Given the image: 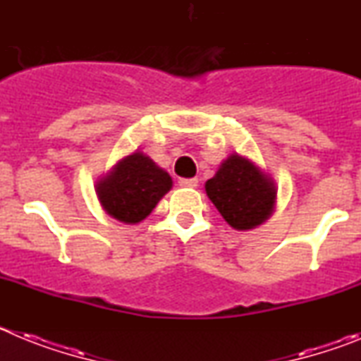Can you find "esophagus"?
<instances>
[{
	"label": "esophagus",
	"mask_w": 361,
	"mask_h": 361,
	"mask_svg": "<svg viewBox=\"0 0 361 361\" xmlns=\"http://www.w3.org/2000/svg\"><path fill=\"white\" fill-rule=\"evenodd\" d=\"M178 186L197 188L199 186V178H180V180H178Z\"/></svg>",
	"instance_id": "34e87169"
}]
</instances>
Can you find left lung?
I'll list each match as a JSON object with an SVG mask.
<instances>
[{
  "instance_id": "8db88e82",
  "label": "left lung",
  "mask_w": 361,
  "mask_h": 361,
  "mask_svg": "<svg viewBox=\"0 0 361 361\" xmlns=\"http://www.w3.org/2000/svg\"><path fill=\"white\" fill-rule=\"evenodd\" d=\"M222 219L237 231L262 226L276 206L275 178L240 153H231L204 184Z\"/></svg>"
}]
</instances>
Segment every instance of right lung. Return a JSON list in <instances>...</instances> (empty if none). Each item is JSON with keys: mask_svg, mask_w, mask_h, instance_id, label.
Listing matches in <instances>:
<instances>
[{"mask_svg": "<svg viewBox=\"0 0 361 361\" xmlns=\"http://www.w3.org/2000/svg\"><path fill=\"white\" fill-rule=\"evenodd\" d=\"M173 186L170 173L141 149L123 157L95 180V195L108 216L139 224Z\"/></svg>", "mask_w": 361, "mask_h": 361, "instance_id": "1", "label": "right lung"}]
</instances>
